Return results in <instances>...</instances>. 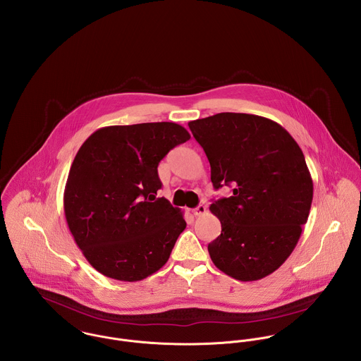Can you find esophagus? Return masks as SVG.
I'll list each match as a JSON object with an SVG mask.
<instances>
[{"instance_id": "1", "label": "esophagus", "mask_w": 361, "mask_h": 361, "mask_svg": "<svg viewBox=\"0 0 361 361\" xmlns=\"http://www.w3.org/2000/svg\"><path fill=\"white\" fill-rule=\"evenodd\" d=\"M206 211L207 207L204 206V204H199V206L196 207V208L193 209V215H196V216H200V215H203Z\"/></svg>"}]
</instances>
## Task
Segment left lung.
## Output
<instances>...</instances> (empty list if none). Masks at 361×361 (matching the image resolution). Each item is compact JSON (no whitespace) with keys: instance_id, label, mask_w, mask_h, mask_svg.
<instances>
[{"instance_id":"left-lung-1","label":"left lung","mask_w":361,"mask_h":361,"mask_svg":"<svg viewBox=\"0 0 361 361\" xmlns=\"http://www.w3.org/2000/svg\"><path fill=\"white\" fill-rule=\"evenodd\" d=\"M215 189L233 188L209 211L221 235L208 245L218 269L249 282L278 269L296 247L312 202V179L296 140L279 123L221 112L189 122Z\"/></svg>"}]
</instances>
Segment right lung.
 <instances>
[{
	"instance_id": "add662e5",
	"label": "right lung",
	"mask_w": 361,
	"mask_h": 361,
	"mask_svg": "<svg viewBox=\"0 0 361 361\" xmlns=\"http://www.w3.org/2000/svg\"><path fill=\"white\" fill-rule=\"evenodd\" d=\"M190 139L173 122L96 130L75 157L63 192L69 231L83 256L108 278L136 282L157 272L186 228L164 197L157 166Z\"/></svg>"
}]
</instances>
